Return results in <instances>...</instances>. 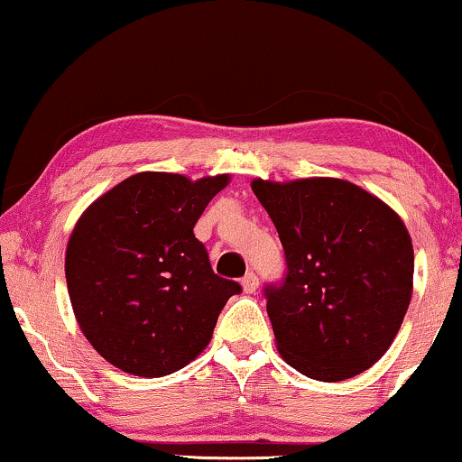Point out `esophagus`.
<instances>
[{
	"label": "esophagus",
	"instance_id": "obj_1",
	"mask_svg": "<svg viewBox=\"0 0 462 462\" xmlns=\"http://www.w3.org/2000/svg\"><path fill=\"white\" fill-rule=\"evenodd\" d=\"M242 288H244L245 294L256 292V288H258V277H256V273H245V275L242 277Z\"/></svg>",
	"mask_w": 462,
	"mask_h": 462
}]
</instances>
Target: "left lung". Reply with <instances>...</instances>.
<instances>
[{
  "label": "left lung",
  "instance_id": "8db88e82",
  "mask_svg": "<svg viewBox=\"0 0 462 462\" xmlns=\"http://www.w3.org/2000/svg\"><path fill=\"white\" fill-rule=\"evenodd\" d=\"M250 185L286 252V280L264 290L283 362L324 383L368 370L412 299L414 250L400 214L330 176Z\"/></svg>",
  "mask_w": 462,
  "mask_h": 462
}]
</instances>
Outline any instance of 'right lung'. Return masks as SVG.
<instances>
[{
	"label": "right lung",
	"instance_id": "obj_1",
	"mask_svg": "<svg viewBox=\"0 0 462 462\" xmlns=\"http://www.w3.org/2000/svg\"><path fill=\"white\" fill-rule=\"evenodd\" d=\"M229 180L138 172L78 218L65 254L69 299L79 330L111 365L160 378L210 343L242 288L214 273L193 226Z\"/></svg>",
	"mask_w": 462,
	"mask_h": 462
}]
</instances>
